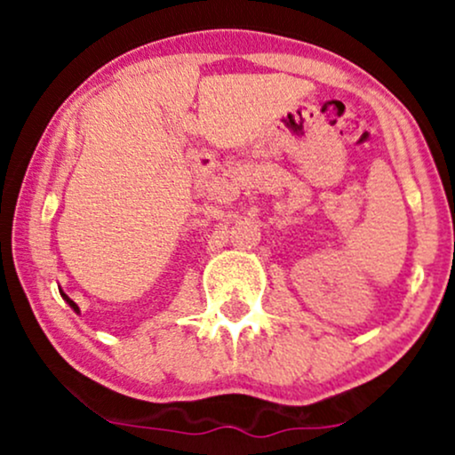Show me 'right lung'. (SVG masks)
I'll return each mask as SVG.
<instances>
[{
  "mask_svg": "<svg viewBox=\"0 0 455 455\" xmlns=\"http://www.w3.org/2000/svg\"><path fill=\"white\" fill-rule=\"evenodd\" d=\"M60 293H61V291H60ZM61 297H64V299H66V301H68V304H70V307H75V310H76V312H78V306H76V304H75V301H72V299H70V297H68V295H66V293H61Z\"/></svg>",
  "mask_w": 455,
  "mask_h": 455,
  "instance_id": "obj_1",
  "label": "right lung"
}]
</instances>
